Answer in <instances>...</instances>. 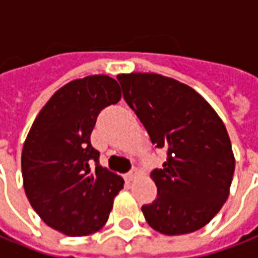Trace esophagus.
Returning a JSON list of instances; mask_svg holds the SVG:
<instances>
[{"label":"esophagus","instance_id":"obj_1","mask_svg":"<svg viewBox=\"0 0 258 258\" xmlns=\"http://www.w3.org/2000/svg\"><path fill=\"white\" fill-rule=\"evenodd\" d=\"M137 176H139V171H137V169H133V171H131V172L126 173V179L129 181H133Z\"/></svg>","mask_w":258,"mask_h":258}]
</instances>
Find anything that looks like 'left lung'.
<instances>
[{
  "mask_svg": "<svg viewBox=\"0 0 258 258\" xmlns=\"http://www.w3.org/2000/svg\"><path fill=\"white\" fill-rule=\"evenodd\" d=\"M123 98L156 148L167 149L151 177L157 198L141 207L165 235L192 233L210 222L230 191L235 160L222 119L192 87L152 73L119 74Z\"/></svg>",
  "mask_w": 258,
  "mask_h": 258,
  "instance_id": "obj_1",
  "label": "left lung"
}]
</instances>
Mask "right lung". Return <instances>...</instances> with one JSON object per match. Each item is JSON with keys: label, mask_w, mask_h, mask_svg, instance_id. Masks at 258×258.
Here are the masks:
<instances>
[{"label": "right lung", "mask_w": 258, "mask_h": 258, "mask_svg": "<svg viewBox=\"0 0 258 258\" xmlns=\"http://www.w3.org/2000/svg\"><path fill=\"white\" fill-rule=\"evenodd\" d=\"M119 99L118 82L107 75L71 81L44 105L24 143L28 201L48 226L63 234L99 230L123 188L122 177L99 165V152L90 143L98 114Z\"/></svg>", "instance_id": "1"}]
</instances>
